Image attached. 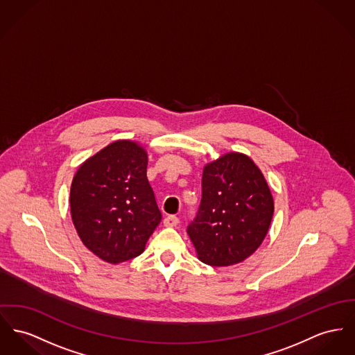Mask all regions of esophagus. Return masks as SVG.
Listing matches in <instances>:
<instances>
[{"label": "esophagus", "mask_w": 355, "mask_h": 355, "mask_svg": "<svg viewBox=\"0 0 355 355\" xmlns=\"http://www.w3.org/2000/svg\"><path fill=\"white\" fill-rule=\"evenodd\" d=\"M178 223H179V218L175 215H168L166 218H164V226L166 227H175V226H178Z\"/></svg>", "instance_id": "1"}]
</instances>
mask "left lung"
<instances>
[{
  "label": "left lung",
  "instance_id": "obj_1",
  "mask_svg": "<svg viewBox=\"0 0 355 355\" xmlns=\"http://www.w3.org/2000/svg\"><path fill=\"white\" fill-rule=\"evenodd\" d=\"M273 198L263 175L242 153H227L205 166L202 199L187 233L198 259L229 266L253 254L268 233Z\"/></svg>",
  "mask_w": 355,
  "mask_h": 355
}]
</instances>
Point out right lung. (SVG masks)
Returning <instances> with one entry per match:
<instances>
[{
    "mask_svg": "<svg viewBox=\"0 0 355 355\" xmlns=\"http://www.w3.org/2000/svg\"><path fill=\"white\" fill-rule=\"evenodd\" d=\"M146 166L144 148L121 140L86 160L73 176L72 222L101 260L119 263L140 256L162 220Z\"/></svg>",
    "mask_w": 355,
    "mask_h": 355,
    "instance_id": "obj_1",
    "label": "right lung"
}]
</instances>
